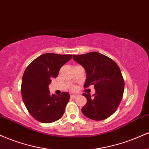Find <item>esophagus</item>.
Here are the masks:
<instances>
[{
    "mask_svg": "<svg viewBox=\"0 0 149 149\" xmlns=\"http://www.w3.org/2000/svg\"><path fill=\"white\" fill-rule=\"evenodd\" d=\"M77 97V95H71V99H75V98H76Z\"/></svg>",
    "mask_w": 149,
    "mask_h": 149,
    "instance_id": "esophagus-1",
    "label": "esophagus"
}]
</instances>
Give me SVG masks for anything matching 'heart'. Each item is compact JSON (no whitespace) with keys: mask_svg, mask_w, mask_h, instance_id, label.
Wrapping results in <instances>:
<instances>
[{"mask_svg":"<svg viewBox=\"0 0 149 149\" xmlns=\"http://www.w3.org/2000/svg\"><path fill=\"white\" fill-rule=\"evenodd\" d=\"M75 89H76V88H75V87H73V88H72V90H75Z\"/></svg>","mask_w":149,"mask_h":149,"instance_id":"heart-1","label":"heart"}]
</instances>
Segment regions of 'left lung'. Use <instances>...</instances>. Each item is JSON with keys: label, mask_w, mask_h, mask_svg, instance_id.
Returning a JSON list of instances; mask_svg holds the SVG:
<instances>
[{"label": "left lung", "mask_w": 149, "mask_h": 149, "mask_svg": "<svg viewBox=\"0 0 149 149\" xmlns=\"http://www.w3.org/2000/svg\"><path fill=\"white\" fill-rule=\"evenodd\" d=\"M87 74L84 88L94 85L95 93H83L87 103L82 108L83 115L94 120L108 118L117 110L123 99L124 79L118 64L107 56L96 52L73 56Z\"/></svg>", "instance_id": "left-lung-1"}]
</instances>
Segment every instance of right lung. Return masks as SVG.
<instances>
[{
    "label": "right lung",
    "instance_id": "add662e5",
    "mask_svg": "<svg viewBox=\"0 0 149 149\" xmlns=\"http://www.w3.org/2000/svg\"><path fill=\"white\" fill-rule=\"evenodd\" d=\"M71 58V54L45 53L26 69L21 86L22 100L29 113L39 122L50 123L62 117L70 95L63 92L61 95H52L48 86Z\"/></svg>",
    "mask_w": 149,
    "mask_h": 149
}]
</instances>
